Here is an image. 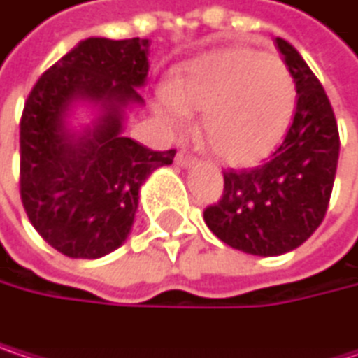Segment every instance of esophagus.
<instances>
[{"label": "esophagus", "instance_id": "esophagus-1", "mask_svg": "<svg viewBox=\"0 0 358 358\" xmlns=\"http://www.w3.org/2000/svg\"><path fill=\"white\" fill-rule=\"evenodd\" d=\"M175 160H177V164L179 166H194L198 160H196V156L194 154H189L187 150H179L177 152V156H175Z\"/></svg>", "mask_w": 358, "mask_h": 358}]
</instances>
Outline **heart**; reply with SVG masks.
<instances>
[{"label":"heart","instance_id":"1","mask_svg":"<svg viewBox=\"0 0 358 358\" xmlns=\"http://www.w3.org/2000/svg\"><path fill=\"white\" fill-rule=\"evenodd\" d=\"M296 110V83L285 62L250 48L204 54L156 97V112L177 131L189 112L204 114L202 139L223 162L252 166L283 139Z\"/></svg>","mask_w":358,"mask_h":358}]
</instances>
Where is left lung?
Segmentation results:
<instances>
[{
    "label": "left lung",
    "mask_w": 358,
    "mask_h": 358,
    "mask_svg": "<svg viewBox=\"0 0 358 358\" xmlns=\"http://www.w3.org/2000/svg\"><path fill=\"white\" fill-rule=\"evenodd\" d=\"M296 83L294 120L271 160L252 171H225L223 198L204 210L208 229L227 246L279 257L304 244L321 225L340 156L331 103L302 56L275 39Z\"/></svg>",
    "instance_id": "1"
}]
</instances>
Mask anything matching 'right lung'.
Listing matches in <instances>:
<instances>
[{"instance_id": "obj_1", "label": "right lung", "mask_w": 358, "mask_h": 358, "mask_svg": "<svg viewBox=\"0 0 358 358\" xmlns=\"http://www.w3.org/2000/svg\"><path fill=\"white\" fill-rule=\"evenodd\" d=\"M148 39L90 37L45 71L20 120V198L39 236L71 259H99L129 236L141 183L175 150L154 152L122 135L127 108L141 106ZM87 103L96 118L75 129Z\"/></svg>"}]
</instances>
